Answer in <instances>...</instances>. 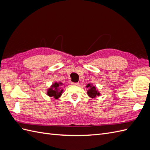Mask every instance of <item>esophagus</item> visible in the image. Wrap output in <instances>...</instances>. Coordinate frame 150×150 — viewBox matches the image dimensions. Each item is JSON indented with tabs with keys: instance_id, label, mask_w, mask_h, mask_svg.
I'll return each instance as SVG.
<instances>
[{
	"instance_id": "obj_1",
	"label": "esophagus",
	"mask_w": 150,
	"mask_h": 150,
	"mask_svg": "<svg viewBox=\"0 0 150 150\" xmlns=\"http://www.w3.org/2000/svg\"><path fill=\"white\" fill-rule=\"evenodd\" d=\"M79 83H71V84L73 85V86H78Z\"/></svg>"
}]
</instances>
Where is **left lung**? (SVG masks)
I'll use <instances>...</instances> for the list:
<instances>
[{"label": "left lung", "instance_id": "left-lung-1", "mask_svg": "<svg viewBox=\"0 0 150 150\" xmlns=\"http://www.w3.org/2000/svg\"><path fill=\"white\" fill-rule=\"evenodd\" d=\"M86 88H88L89 89L87 91V94L90 98H94L97 96H99V95H100V93L98 91V90L97 89L96 86H93L91 84H88L86 86Z\"/></svg>", "mask_w": 150, "mask_h": 150}]
</instances>
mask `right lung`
Returning <instances> with one entry per match:
<instances>
[{
    "label": "right lung",
    "mask_w": 150,
    "mask_h": 150,
    "mask_svg": "<svg viewBox=\"0 0 150 150\" xmlns=\"http://www.w3.org/2000/svg\"><path fill=\"white\" fill-rule=\"evenodd\" d=\"M62 85L63 84L61 82H56L53 83L47 91V96L49 97H53L55 99H58L61 96L63 92V88H62Z\"/></svg>",
    "instance_id": "right-lung-1"
}]
</instances>
